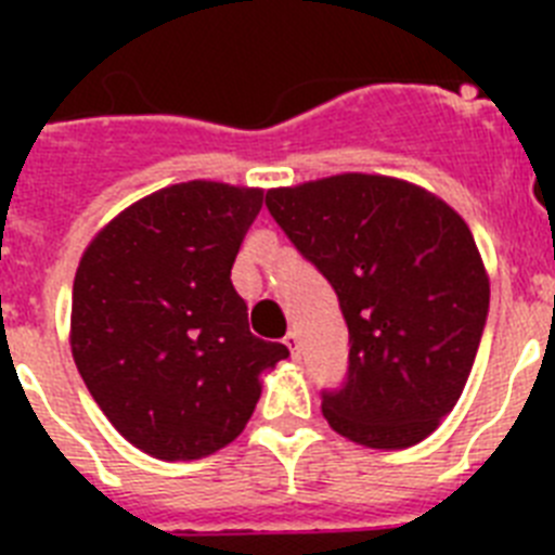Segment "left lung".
I'll return each instance as SVG.
<instances>
[{"label": "left lung", "instance_id": "obj_1", "mask_svg": "<svg viewBox=\"0 0 555 555\" xmlns=\"http://www.w3.org/2000/svg\"><path fill=\"white\" fill-rule=\"evenodd\" d=\"M263 191L189 180L132 203L91 238L68 345L88 391L132 448L197 461L235 442L286 345L255 337L230 283Z\"/></svg>", "mask_w": 555, "mask_h": 555}]
</instances>
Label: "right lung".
<instances>
[{
	"label": "right lung",
	"instance_id": "right-lung-1",
	"mask_svg": "<svg viewBox=\"0 0 555 555\" xmlns=\"http://www.w3.org/2000/svg\"><path fill=\"white\" fill-rule=\"evenodd\" d=\"M267 208L345 320L347 377L322 400L327 425L372 450L428 439L487 325L489 274L467 222L423 185L361 171L278 189Z\"/></svg>",
	"mask_w": 555,
	"mask_h": 555
}]
</instances>
